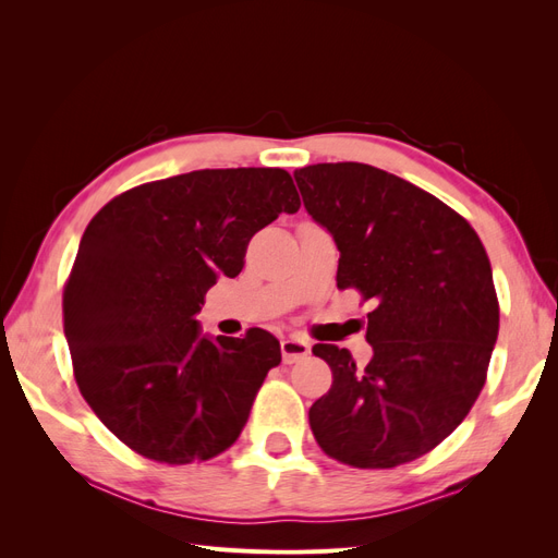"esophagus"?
Wrapping results in <instances>:
<instances>
[{"label": "esophagus", "mask_w": 558, "mask_h": 558, "mask_svg": "<svg viewBox=\"0 0 558 558\" xmlns=\"http://www.w3.org/2000/svg\"><path fill=\"white\" fill-rule=\"evenodd\" d=\"M310 342L302 340V337H286V340H281V356H283V363H295V361H302L310 356Z\"/></svg>", "instance_id": "34e87169"}]
</instances>
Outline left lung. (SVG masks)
Wrapping results in <instances>:
<instances>
[{
    "mask_svg": "<svg viewBox=\"0 0 558 558\" xmlns=\"http://www.w3.org/2000/svg\"><path fill=\"white\" fill-rule=\"evenodd\" d=\"M293 177L340 251L337 289L375 305L365 367L349 349H312L332 369L310 408L312 433L353 468L410 463L456 430L486 381L500 318L492 263L461 214L396 174L318 162Z\"/></svg>",
    "mask_w": 558,
    "mask_h": 558,
    "instance_id": "8db88e82",
    "label": "left lung"
}]
</instances>
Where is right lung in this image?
I'll list each match as a JSON object with an SVG mask.
<instances>
[{"mask_svg": "<svg viewBox=\"0 0 558 558\" xmlns=\"http://www.w3.org/2000/svg\"><path fill=\"white\" fill-rule=\"evenodd\" d=\"M279 167L197 170L113 197L83 232L64 286V337L81 396L150 461H209L238 440L269 369L275 335H202L216 279L238 277L253 234L295 214Z\"/></svg>", "mask_w": 558, "mask_h": 558, "instance_id": "right-lung-1", "label": "right lung"}]
</instances>
